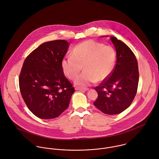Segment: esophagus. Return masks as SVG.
Here are the masks:
<instances>
[{
    "mask_svg": "<svg viewBox=\"0 0 159 159\" xmlns=\"http://www.w3.org/2000/svg\"><path fill=\"white\" fill-rule=\"evenodd\" d=\"M75 90L76 91H88L89 88H80V87H76Z\"/></svg>",
    "mask_w": 159,
    "mask_h": 159,
    "instance_id": "1",
    "label": "esophagus"
}]
</instances>
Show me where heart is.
<instances>
[{
    "mask_svg": "<svg viewBox=\"0 0 159 159\" xmlns=\"http://www.w3.org/2000/svg\"><path fill=\"white\" fill-rule=\"evenodd\" d=\"M116 60V52L112 46L87 40L75 46L71 56L62 59L61 66L70 80L75 78L83 66L84 71L76 78L75 83L86 86L109 78L113 71Z\"/></svg>",
    "mask_w": 159,
    "mask_h": 159,
    "instance_id": "obj_1",
    "label": "heart"
}]
</instances>
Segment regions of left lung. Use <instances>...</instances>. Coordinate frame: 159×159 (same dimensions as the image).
<instances>
[{
    "label": "left lung",
    "mask_w": 159,
    "mask_h": 159,
    "mask_svg": "<svg viewBox=\"0 0 159 159\" xmlns=\"http://www.w3.org/2000/svg\"><path fill=\"white\" fill-rule=\"evenodd\" d=\"M110 39L116 51V64L111 75L94 89L98 97L94 106L103 113H120L130 107L139 81L136 57L130 48L114 37Z\"/></svg>",
    "instance_id": "1"
}]
</instances>
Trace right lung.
Segmentation results:
<instances>
[{
    "mask_svg": "<svg viewBox=\"0 0 159 159\" xmlns=\"http://www.w3.org/2000/svg\"><path fill=\"white\" fill-rule=\"evenodd\" d=\"M70 44L64 40L42 43L25 58L20 89L29 110L40 119H54L68 108L75 92L61 62Z\"/></svg>",
    "mask_w": 159,
    "mask_h": 159,
    "instance_id": "obj_1",
    "label": "right lung"
}]
</instances>
